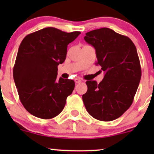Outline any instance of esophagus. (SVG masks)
I'll use <instances>...</instances> for the list:
<instances>
[{
    "mask_svg": "<svg viewBox=\"0 0 154 154\" xmlns=\"http://www.w3.org/2000/svg\"><path fill=\"white\" fill-rule=\"evenodd\" d=\"M81 79H79V78H75V83H79V82H81Z\"/></svg>",
    "mask_w": 154,
    "mask_h": 154,
    "instance_id": "34e87169",
    "label": "esophagus"
}]
</instances>
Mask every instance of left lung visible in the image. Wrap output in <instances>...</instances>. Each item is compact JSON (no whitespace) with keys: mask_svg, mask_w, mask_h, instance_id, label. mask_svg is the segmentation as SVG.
Here are the masks:
<instances>
[{"mask_svg":"<svg viewBox=\"0 0 154 154\" xmlns=\"http://www.w3.org/2000/svg\"><path fill=\"white\" fill-rule=\"evenodd\" d=\"M84 39L94 47L96 64L105 75L99 84L86 82L83 103L93 118L112 121L130 107L138 88L141 67L137 49L128 37L106 27L88 32Z\"/></svg>","mask_w":154,"mask_h":154,"instance_id":"1","label":"left lung"}]
</instances>
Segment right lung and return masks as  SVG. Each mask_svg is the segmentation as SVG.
<instances>
[{"label": "right lung", "mask_w": 154, "mask_h": 154, "mask_svg": "<svg viewBox=\"0 0 154 154\" xmlns=\"http://www.w3.org/2000/svg\"><path fill=\"white\" fill-rule=\"evenodd\" d=\"M80 32L46 27L27 35L19 45L13 76L19 99L32 115L43 119L59 115L75 88L72 79H57L67 45Z\"/></svg>", "instance_id": "1"}]
</instances>
